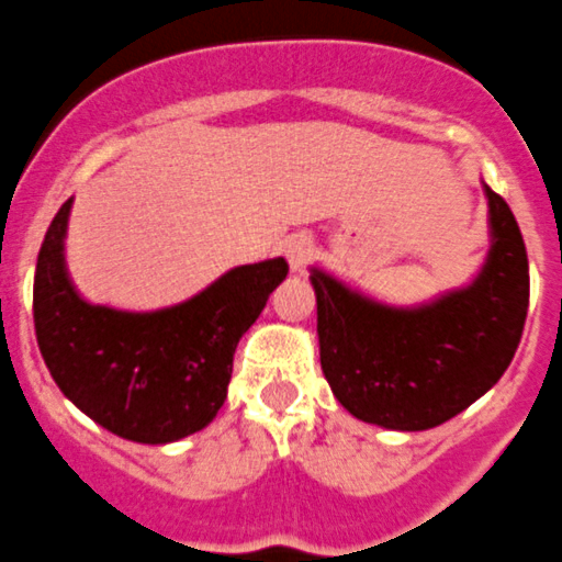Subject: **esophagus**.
Segmentation results:
<instances>
[{
  "mask_svg": "<svg viewBox=\"0 0 562 562\" xmlns=\"http://www.w3.org/2000/svg\"><path fill=\"white\" fill-rule=\"evenodd\" d=\"M285 257H288V262H291L293 271L302 269V266H305V262L313 257L311 237H305V235L291 237V240H288V244H285Z\"/></svg>",
  "mask_w": 562,
  "mask_h": 562,
  "instance_id": "1",
  "label": "esophagus"
}]
</instances>
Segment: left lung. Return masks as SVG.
Here are the masks:
<instances>
[{
	"instance_id": "1",
	"label": "left lung",
	"mask_w": 562,
	"mask_h": 562,
	"mask_svg": "<svg viewBox=\"0 0 562 562\" xmlns=\"http://www.w3.org/2000/svg\"><path fill=\"white\" fill-rule=\"evenodd\" d=\"M490 251L470 285L428 305L392 307L311 269L322 372L352 417L426 431L476 403L518 350L529 260L513 210L484 184Z\"/></svg>"
}]
</instances>
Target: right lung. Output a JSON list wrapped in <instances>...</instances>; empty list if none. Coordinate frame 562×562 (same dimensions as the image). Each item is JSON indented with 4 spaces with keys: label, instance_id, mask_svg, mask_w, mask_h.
I'll use <instances>...</instances> for the list:
<instances>
[{
    "label": "right lung",
    "instance_id": "obj_1",
    "mask_svg": "<svg viewBox=\"0 0 562 562\" xmlns=\"http://www.w3.org/2000/svg\"><path fill=\"white\" fill-rule=\"evenodd\" d=\"M72 199L44 235L33 282V322L49 375L105 431L168 445L201 431L226 401L235 347L285 280L282 257L251 262L161 311L86 302L64 260Z\"/></svg>",
    "mask_w": 562,
    "mask_h": 562
}]
</instances>
